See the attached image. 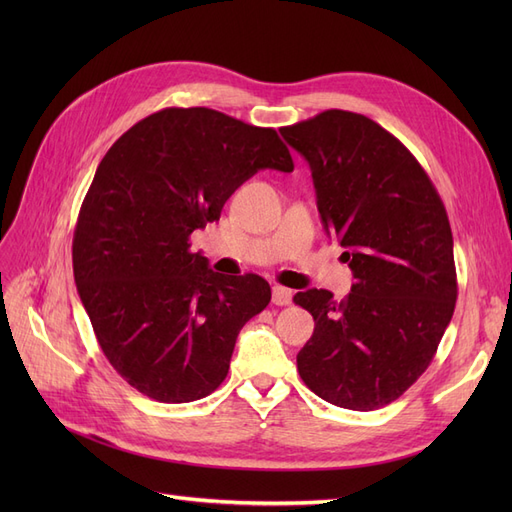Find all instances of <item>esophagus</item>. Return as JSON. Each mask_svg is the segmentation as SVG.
Returning a JSON list of instances; mask_svg holds the SVG:
<instances>
[{
    "instance_id": "esophagus-1",
    "label": "esophagus",
    "mask_w": 512,
    "mask_h": 512,
    "mask_svg": "<svg viewBox=\"0 0 512 512\" xmlns=\"http://www.w3.org/2000/svg\"><path fill=\"white\" fill-rule=\"evenodd\" d=\"M273 303L275 305H290L292 303V290L284 286H273Z\"/></svg>"
}]
</instances>
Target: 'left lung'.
<instances>
[{
	"instance_id": "left-lung-1",
	"label": "left lung",
	"mask_w": 512,
	"mask_h": 512,
	"mask_svg": "<svg viewBox=\"0 0 512 512\" xmlns=\"http://www.w3.org/2000/svg\"><path fill=\"white\" fill-rule=\"evenodd\" d=\"M280 132L307 160L322 226L354 277L342 301L322 288L294 294L316 322L299 376L333 406L378 410L429 367L453 318L446 209L412 153L365 115L333 108Z\"/></svg>"
}]
</instances>
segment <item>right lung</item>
I'll return each instance as SVG.
<instances>
[{
	"instance_id": "1",
	"label": "right lung",
	"mask_w": 512,
	"mask_h": 512,
	"mask_svg": "<svg viewBox=\"0 0 512 512\" xmlns=\"http://www.w3.org/2000/svg\"><path fill=\"white\" fill-rule=\"evenodd\" d=\"M262 168L292 173L277 132L205 106L145 117L102 158L74 230V282L108 363L138 393L211 395L243 324L269 305L260 275L224 277L190 252L192 232Z\"/></svg>"
}]
</instances>
